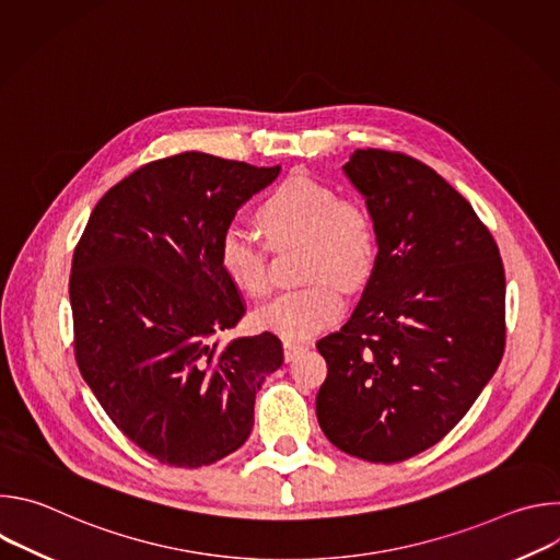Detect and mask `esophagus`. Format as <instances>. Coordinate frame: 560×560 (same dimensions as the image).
Here are the masks:
<instances>
[{
    "label": "esophagus",
    "mask_w": 560,
    "mask_h": 560,
    "mask_svg": "<svg viewBox=\"0 0 560 560\" xmlns=\"http://www.w3.org/2000/svg\"><path fill=\"white\" fill-rule=\"evenodd\" d=\"M307 346L305 343H299V341H283V357L285 361H294L301 352H305Z\"/></svg>",
    "instance_id": "1"
}]
</instances>
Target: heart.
I'll return each instance as SVG.
<instances>
[{"label":"heart","instance_id":"obj_1","mask_svg":"<svg viewBox=\"0 0 560 560\" xmlns=\"http://www.w3.org/2000/svg\"><path fill=\"white\" fill-rule=\"evenodd\" d=\"M268 246L301 244V288L288 290L257 312L259 328L301 341L330 328L343 314V290L361 288L374 272L378 234L372 212L330 186L292 177L255 212ZM225 277L250 296L270 292L268 248L244 225L230 223L217 244Z\"/></svg>","mask_w":560,"mask_h":560}]
</instances>
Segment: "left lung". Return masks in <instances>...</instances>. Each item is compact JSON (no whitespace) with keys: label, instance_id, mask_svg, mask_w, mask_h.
<instances>
[{"label":"left lung","instance_id":"1","mask_svg":"<svg viewBox=\"0 0 560 560\" xmlns=\"http://www.w3.org/2000/svg\"><path fill=\"white\" fill-rule=\"evenodd\" d=\"M378 234L374 272L348 324L316 343L328 376L316 419L372 463L439 443L505 350V270L469 201L419 159L357 150L343 166Z\"/></svg>","mask_w":560,"mask_h":560}]
</instances>
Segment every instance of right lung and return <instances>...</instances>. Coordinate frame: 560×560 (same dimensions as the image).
Segmentation results:
<instances>
[{
  "label": "right lung",
  "mask_w": 560,
  "mask_h": 560,
  "mask_svg": "<svg viewBox=\"0 0 560 560\" xmlns=\"http://www.w3.org/2000/svg\"><path fill=\"white\" fill-rule=\"evenodd\" d=\"M279 171L195 150L156 159L100 199L74 248L79 372L159 463L201 467L242 447L255 396L283 363L272 332L214 339L246 314L219 266V236Z\"/></svg>",
  "instance_id": "1"
}]
</instances>
